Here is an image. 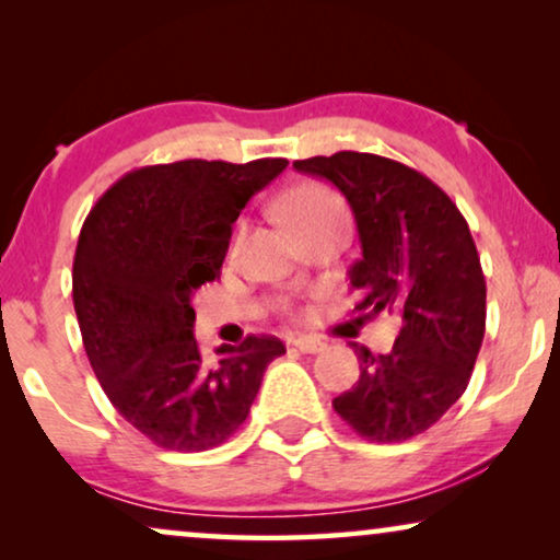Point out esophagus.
I'll use <instances>...</instances> for the list:
<instances>
[{
  "label": "esophagus",
  "instance_id": "esophagus-1",
  "mask_svg": "<svg viewBox=\"0 0 560 560\" xmlns=\"http://www.w3.org/2000/svg\"><path fill=\"white\" fill-rule=\"evenodd\" d=\"M298 351H303V354H316V351H324L326 343L313 339V336H298V339L290 341Z\"/></svg>",
  "mask_w": 560,
  "mask_h": 560
}]
</instances>
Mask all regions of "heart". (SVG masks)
<instances>
[{
	"mask_svg": "<svg viewBox=\"0 0 560 560\" xmlns=\"http://www.w3.org/2000/svg\"><path fill=\"white\" fill-rule=\"evenodd\" d=\"M282 213H285L293 232L301 234L313 224H318V221L347 213V209H343V201L331 188L320 186V183H303V186L290 190L285 203H282Z\"/></svg>",
	"mask_w": 560,
	"mask_h": 560,
	"instance_id": "1",
	"label": "heart"
}]
</instances>
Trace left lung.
Returning a JSON list of instances; mask_svg holds the SVG:
<instances>
[{
  "label": "left lung",
  "instance_id": "1",
  "mask_svg": "<svg viewBox=\"0 0 560 560\" xmlns=\"http://www.w3.org/2000/svg\"><path fill=\"white\" fill-rule=\"evenodd\" d=\"M293 167L331 180L354 211V311H389L402 324L389 354L351 343L359 380L334 410L366 441H408L464 395L485 339L487 282L469 224L431 178L397 160L343 150Z\"/></svg>",
  "mask_w": 560,
  "mask_h": 560
}]
</instances>
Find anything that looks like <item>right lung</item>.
Wrapping results in <instances>:
<instances>
[{"label": "right lung", "mask_w": 560, "mask_h": 560, "mask_svg": "<svg viewBox=\"0 0 560 560\" xmlns=\"http://www.w3.org/2000/svg\"><path fill=\"white\" fill-rule=\"evenodd\" d=\"M285 167V158L137 167L83 221L73 257L83 349L119 416L160 448L224 443L247 420L267 364L285 354L278 336L252 334L206 362L190 305L221 275L244 206Z\"/></svg>", "instance_id": "right-lung-1"}]
</instances>
